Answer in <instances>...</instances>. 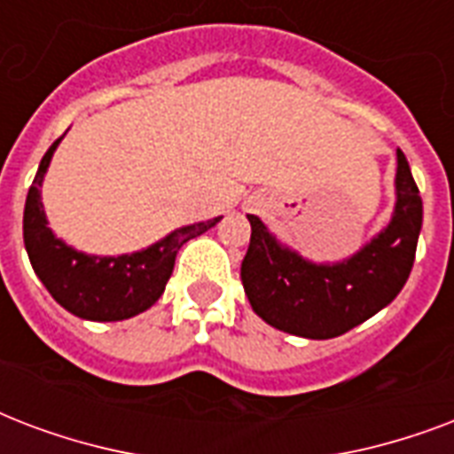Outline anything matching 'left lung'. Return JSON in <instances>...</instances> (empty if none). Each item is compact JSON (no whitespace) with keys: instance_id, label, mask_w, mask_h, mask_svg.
Returning <instances> with one entry per match:
<instances>
[{"instance_id":"left-lung-1","label":"left lung","mask_w":454,"mask_h":454,"mask_svg":"<svg viewBox=\"0 0 454 454\" xmlns=\"http://www.w3.org/2000/svg\"><path fill=\"white\" fill-rule=\"evenodd\" d=\"M421 196L398 149L391 223L350 258L312 262L277 241L262 220L248 215L251 244L241 282L253 312L279 332L333 339L391 303L412 272L421 230Z\"/></svg>"}]
</instances>
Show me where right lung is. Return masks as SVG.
<instances>
[{
  "mask_svg": "<svg viewBox=\"0 0 454 454\" xmlns=\"http://www.w3.org/2000/svg\"><path fill=\"white\" fill-rule=\"evenodd\" d=\"M63 137H59L42 158L33 187L27 192L23 210V241L35 275L47 286L59 305L75 317L92 322H118L149 310L163 296L175 258L189 239L201 237L215 227L220 217L187 224L170 231L149 248L125 255H87L75 251L49 230L42 206V182L51 156Z\"/></svg>",
  "mask_w": 454,
  "mask_h": 454,
  "instance_id": "add662e5",
  "label": "right lung"
}]
</instances>
